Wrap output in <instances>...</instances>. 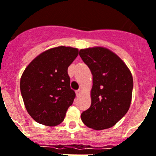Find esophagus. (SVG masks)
<instances>
[{
  "label": "esophagus",
  "instance_id": "1",
  "mask_svg": "<svg viewBox=\"0 0 156 156\" xmlns=\"http://www.w3.org/2000/svg\"><path fill=\"white\" fill-rule=\"evenodd\" d=\"M82 94V90H76V95L77 96H79L80 94Z\"/></svg>",
  "mask_w": 156,
  "mask_h": 156
}]
</instances>
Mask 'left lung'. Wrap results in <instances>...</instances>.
<instances>
[{"label": "left lung", "mask_w": 156, "mask_h": 156, "mask_svg": "<svg viewBox=\"0 0 156 156\" xmlns=\"http://www.w3.org/2000/svg\"><path fill=\"white\" fill-rule=\"evenodd\" d=\"M79 55L93 74L91 105L81 115L82 122L95 130L114 126L130 107V70L119 56L102 47L82 49Z\"/></svg>", "instance_id": "left-lung-1"}]
</instances>
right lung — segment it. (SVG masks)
Returning a JSON list of instances; mask_svg holds the SVG:
<instances>
[{
	"label": "right lung",
	"instance_id": "1",
	"mask_svg": "<svg viewBox=\"0 0 156 156\" xmlns=\"http://www.w3.org/2000/svg\"><path fill=\"white\" fill-rule=\"evenodd\" d=\"M78 49L60 46L34 58L20 78V92L28 114L36 122L56 126L63 121L75 93L70 89L67 69Z\"/></svg>",
	"mask_w": 156,
	"mask_h": 156
}]
</instances>
